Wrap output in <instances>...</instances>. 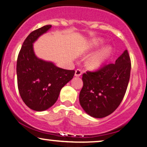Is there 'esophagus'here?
Returning a JSON list of instances; mask_svg holds the SVG:
<instances>
[{
    "label": "esophagus",
    "mask_w": 147,
    "mask_h": 147,
    "mask_svg": "<svg viewBox=\"0 0 147 147\" xmlns=\"http://www.w3.org/2000/svg\"><path fill=\"white\" fill-rule=\"evenodd\" d=\"M81 74H82V71L80 69H76L75 71V76L76 77H79L80 76Z\"/></svg>",
    "instance_id": "esophagus-1"
}]
</instances>
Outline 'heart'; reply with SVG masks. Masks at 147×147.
Here are the masks:
<instances>
[{"label":"heart","mask_w":147,"mask_h":147,"mask_svg":"<svg viewBox=\"0 0 147 147\" xmlns=\"http://www.w3.org/2000/svg\"><path fill=\"white\" fill-rule=\"evenodd\" d=\"M104 41L102 38H93L86 43L84 45V49L86 51H91L102 45ZM112 51L113 48L110 45H105L87 57L85 60L86 67L91 70L98 69L102 67L107 60L109 58Z\"/></svg>","instance_id":"b5f03b06"}]
</instances>
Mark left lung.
Listing matches in <instances>:
<instances>
[{"label": "left lung", "mask_w": 147, "mask_h": 147, "mask_svg": "<svg viewBox=\"0 0 147 147\" xmlns=\"http://www.w3.org/2000/svg\"><path fill=\"white\" fill-rule=\"evenodd\" d=\"M131 60L125 50L114 64L105 65L95 72L82 75L83 87L79 101L88 115L102 118L113 113L123 99L128 86Z\"/></svg>", "instance_id": "obj_1"}]
</instances>
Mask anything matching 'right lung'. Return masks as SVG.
<instances>
[{
  "label": "right lung",
  "instance_id": "obj_1",
  "mask_svg": "<svg viewBox=\"0 0 147 147\" xmlns=\"http://www.w3.org/2000/svg\"><path fill=\"white\" fill-rule=\"evenodd\" d=\"M51 28L43 26L27 36L19 52L16 73L18 91L25 104L31 109L42 111L52 107L60 90L74 78L75 71L58 67L51 61L36 56L34 43Z\"/></svg>",
  "mask_w": 147,
  "mask_h": 147
}]
</instances>
